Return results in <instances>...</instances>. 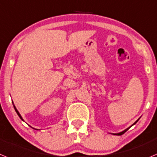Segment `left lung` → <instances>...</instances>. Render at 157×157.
I'll use <instances>...</instances> for the list:
<instances>
[{
    "mask_svg": "<svg viewBox=\"0 0 157 157\" xmlns=\"http://www.w3.org/2000/svg\"><path fill=\"white\" fill-rule=\"evenodd\" d=\"M138 121H135V124H136V123H137V122H138ZM128 129H129V128H128V129H126V130H125V131H122V132H121V133H119V134H117V135H122V134H124V132H126V131H128Z\"/></svg>",
    "mask_w": 157,
    "mask_h": 157,
    "instance_id": "1",
    "label": "left lung"
}]
</instances>
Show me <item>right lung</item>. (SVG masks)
Returning a JSON list of instances; mask_svg holds the SVG:
<instances>
[{"label":"right lung","instance_id":"right-lung-1","mask_svg":"<svg viewBox=\"0 0 157 157\" xmlns=\"http://www.w3.org/2000/svg\"><path fill=\"white\" fill-rule=\"evenodd\" d=\"M14 108H15V111H16L17 114H18V115H19V117H20V119H21V120H22V117H21V115H20V114H19V112H18V110H17V109H16V108H15V105H14ZM22 121H23V120H22Z\"/></svg>","mask_w":157,"mask_h":157}]
</instances>
